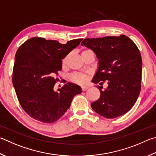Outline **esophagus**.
I'll return each instance as SVG.
<instances>
[{
    "label": "esophagus",
    "mask_w": 156,
    "mask_h": 156,
    "mask_svg": "<svg viewBox=\"0 0 156 156\" xmlns=\"http://www.w3.org/2000/svg\"><path fill=\"white\" fill-rule=\"evenodd\" d=\"M88 89H89V87H82V90H83V91H85Z\"/></svg>",
    "instance_id": "1"
}]
</instances>
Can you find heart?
<instances>
[{
    "label": "heart",
    "mask_w": 156,
    "mask_h": 156,
    "mask_svg": "<svg viewBox=\"0 0 156 156\" xmlns=\"http://www.w3.org/2000/svg\"><path fill=\"white\" fill-rule=\"evenodd\" d=\"M67 61V56H66V57L63 60V65L66 64ZM71 79H72V80L73 82H74L76 83L83 84L87 83V82L88 81V79H89V76L86 74V73H73V74L71 76Z\"/></svg>",
    "instance_id": "b5f03b06"
}]
</instances>
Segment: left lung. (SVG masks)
I'll return each mask as SVG.
<instances>
[{
  "label": "left lung",
  "mask_w": 156,
  "mask_h": 156,
  "mask_svg": "<svg viewBox=\"0 0 156 156\" xmlns=\"http://www.w3.org/2000/svg\"><path fill=\"white\" fill-rule=\"evenodd\" d=\"M82 46L92 50L99 60L93 78L95 84L108 80V86H97L100 98L90 104L102 117L112 119L126 114L136 101L141 89L142 58L138 47L128 37L107 36L84 39Z\"/></svg>",
  "instance_id": "8db88e82"
}]
</instances>
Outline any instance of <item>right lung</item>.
I'll return each mask as SVG.
<instances>
[{
    "mask_svg": "<svg viewBox=\"0 0 156 156\" xmlns=\"http://www.w3.org/2000/svg\"><path fill=\"white\" fill-rule=\"evenodd\" d=\"M83 39L66 44L58 41L33 37L22 44L16 54L12 82L22 108L30 117L54 123L71 106L73 97L82 93L80 86L68 83L55 91V74L62 69L63 59Z\"/></svg>",
    "mask_w": 156,
    "mask_h": 156,
    "instance_id": "add662e5",
    "label": "right lung"
}]
</instances>
